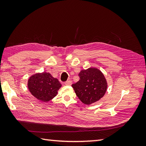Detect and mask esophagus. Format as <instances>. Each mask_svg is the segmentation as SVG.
<instances>
[{
  "mask_svg": "<svg viewBox=\"0 0 146 146\" xmlns=\"http://www.w3.org/2000/svg\"><path fill=\"white\" fill-rule=\"evenodd\" d=\"M71 84H72V82L71 81V80H68L66 82L64 83V85H68V86H70Z\"/></svg>",
  "mask_w": 146,
  "mask_h": 146,
  "instance_id": "obj_1",
  "label": "esophagus"
}]
</instances>
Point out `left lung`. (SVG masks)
Instances as JSON below:
<instances>
[{
    "mask_svg": "<svg viewBox=\"0 0 146 146\" xmlns=\"http://www.w3.org/2000/svg\"><path fill=\"white\" fill-rule=\"evenodd\" d=\"M80 80L72 85L76 95L83 104L90 105L104 97L107 83L104 74L97 68H90L78 74Z\"/></svg>",
    "mask_w": 146,
    "mask_h": 146,
    "instance_id": "1",
    "label": "left lung"
}]
</instances>
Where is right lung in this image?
Listing matches in <instances>:
<instances>
[{"instance_id":"add662e5","label":"right lung","mask_w":146,"mask_h":146,"mask_svg":"<svg viewBox=\"0 0 146 146\" xmlns=\"http://www.w3.org/2000/svg\"><path fill=\"white\" fill-rule=\"evenodd\" d=\"M27 86L31 94L35 98L47 102L56 96L61 84L49 73L43 72L30 76Z\"/></svg>"}]
</instances>
